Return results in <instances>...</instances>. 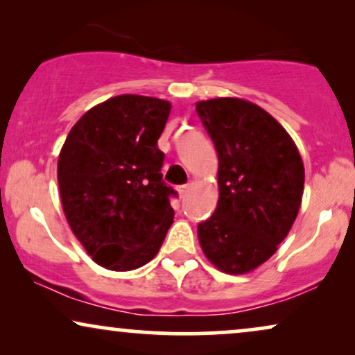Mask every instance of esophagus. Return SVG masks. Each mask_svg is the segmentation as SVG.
<instances>
[{
  "label": "esophagus",
  "mask_w": 355,
  "mask_h": 355,
  "mask_svg": "<svg viewBox=\"0 0 355 355\" xmlns=\"http://www.w3.org/2000/svg\"><path fill=\"white\" fill-rule=\"evenodd\" d=\"M188 190H190V183H187V185L177 187V191H178V195H180V196H185Z\"/></svg>",
  "instance_id": "esophagus-1"
}]
</instances>
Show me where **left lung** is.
<instances>
[{
	"mask_svg": "<svg viewBox=\"0 0 355 355\" xmlns=\"http://www.w3.org/2000/svg\"><path fill=\"white\" fill-rule=\"evenodd\" d=\"M219 157V201L198 224L206 258L245 274L276 253L294 224L305 170L289 133L261 107L234 97L196 103Z\"/></svg>",
	"mask_w": 355,
	"mask_h": 355,
	"instance_id": "8db88e82",
	"label": "left lung"
}]
</instances>
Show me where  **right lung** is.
<instances>
[{"instance_id":"obj_1","label":"right lung","mask_w":355,"mask_h":355,"mask_svg":"<svg viewBox=\"0 0 355 355\" xmlns=\"http://www.w3.org/2000/svg\"><path fill=\"white\" fill-rule=\"evenodd\" d=\"M170 102L123 94L92 107L71 128L58 157L61 205L94 261L112 271L149 263L173 222L157 148Z\"/></svg>"}]
</instances>
